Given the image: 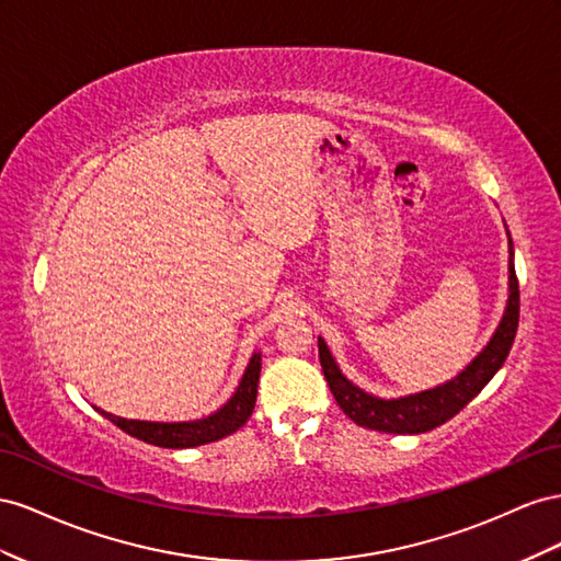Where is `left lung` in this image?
I'll return each mask as SVG.
<instances>
[{
    "label": "left lung",
    "instance_id": "8db88e82",
    "mask_svg": "<svg viewBox=\"0 0 561 561\" xmlns=\"http://www.w3.org/2000/svg\"><path fill=\"white\" fill-rule=\"evenodd\" d=\"M512 239H510V296L507 308L501 319L499 329L491 335L489 345L462 369L456 378L446 380L425 392H415L399 399H380L352 382L341 374L339 364L331 357L327 343L319 339V362L335 397V402L343 409L350 421L362 427L390 432V435H421V432L435 430L451 421L458 411L466 409L472 399L484 390L486 382L501 369L510 355V347L515 343V333L519 324V282L512 263Z\"/></svg>",
    "mask_w": 561,
    "mask_h": 561
}]
</instances>
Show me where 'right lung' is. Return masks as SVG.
<instances>
[{"mask_svg": "<svg viewBox=\"0 0 561 561\" xmlns=\"http://www.w3.org/2000/svg\"><path fill=\"white\" fill-rule=\"evenodd\" d=\"M259 378H261V352H253V357L247 366V371L239 380L237 392L228 399L226 407H220L216 413L206 415L202 421L190 423H150V421H126L119 415L101 411L107 421L115 423L126 435H131L140 442H148L164 449H190V446L211 444L222 437L232 435L242 427L253 413L255 394H259Z\"/></svg>", "mask_w": 561, "mask_h": 561, "instance_id": "obj_1", "label": "right lung"}]
</instances>
